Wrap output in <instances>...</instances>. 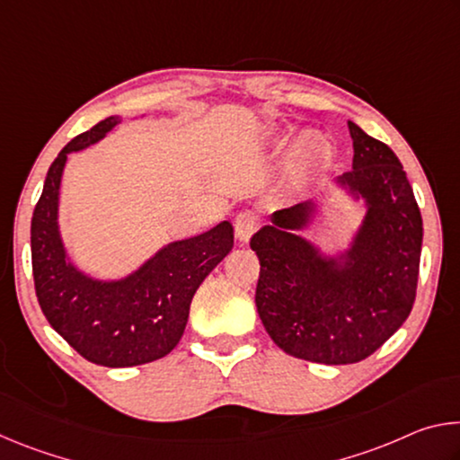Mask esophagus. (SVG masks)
Masks as SVG:
<instances>
[{
	"label": "esophagus",
	"mask_w": 460,
	"mask_h": 460,
	"mask_svg": "<svg viewBox=\"0 0 460 460\" xmlns=\"http://www.w3.org/2000/svg\"><path fill=\"white\" fill-rule=\"evenodd\" d=\"M260 227V215L253 211H241L235 217V235L239 241H247Z\"/></svg>",
	"instance_id": "1"
}]
</instances>
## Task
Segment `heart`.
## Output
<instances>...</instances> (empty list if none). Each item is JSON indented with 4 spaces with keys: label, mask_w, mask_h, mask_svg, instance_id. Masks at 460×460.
I'll return each mask as SVG.
<instances>
[{
    "label": "heart",
    "mask_w": 460,
    "mask_h": 460,
    "mask_svg": "<svg viewBox=\"0 0 460 460\" xmlns=\"http://www.w3.org/2000/svg\"><path fill=\"white\" fill-rule=\"evenodd\" d=\"M331 160L332 146L329 144V139L316 134V131H306L294 142L288 164H290V172L298 181H308L314 174L323 172L331 164Z\"/></svg>",
    "instance_id": "heart-1"
}]
</instances>
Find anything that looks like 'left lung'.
Here are the masks:
<instances>
[{"label": "left lung", "mask_w": 460, "mask_h": 460, "mask_svg": "<svg viewBox=\"0 0 460 460\" xmlns=\"http://www.w3.org/2000/svg\"><path fill=\"white\" fill-rule=\"evenodd\" d=\"M353 170L334 186L363 200L365 215L345 252L324 253L300 231L318 200L271 215L249 245L260 260L255 306L271 341L298 359L347 365L376 353L414 306L422 215L398 155L349 121Z\"/></svg>", "instance_id": "8db88e82"}]
</instances>
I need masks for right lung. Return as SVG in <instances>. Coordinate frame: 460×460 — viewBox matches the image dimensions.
Masks as SVG:
<instances>
[{
    "instance_id": "obj_1",
    "label": "right lung",
    "mask_w": 460,
    "mask_h": 460,
    "mask_svg": "<svg viewBox=\"0 0 460 460\" xmlns=\"http://www.w3.org/2000/svg\"><path fill=\"white\" fill-rule=\"evenodd\" d=\"M121 121L111 115L62 147L46 174L32 217V271L46 321L76 353L103 367H134L166 357L181 341L194 292L233 249V225L178 239L118 279L84 274L58 227L68 154L97 144Z\"/></svg>"
}]
</instances>
